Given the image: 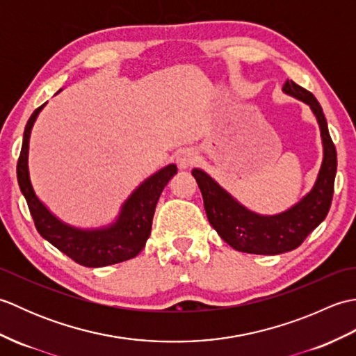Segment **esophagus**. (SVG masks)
Wrapping results in <instances>:
<instances>
[{"label": "esophagus", "mask_w": 356, "mask_h": 356, "mask_svg": "<svg viewBox=\"0 0 356 356\" xmlns=\"http://www.w3.org/2000/svg\"><path fill=\"white\" fill-rule=\"evenodd\" d=\"M176 162L182 170H188V168H191L193 165H195V162H197V156H195L193 149H182L177 153Z\"/></svg>", "instance_id": "1"}]
</instances>
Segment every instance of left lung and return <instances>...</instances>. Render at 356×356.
<instances>
[{"label": "left lung", "mask_w": 356, "mask_h": 356, "mask_svg": "<svg viewBox=\"0 0 356 356\" xmlns=\"http://www.w3.org/2000/svg\"><path fill=\"white\" fill-rule=\"evenodd\" d=\"M283 90L306 102L318 119L324 147L323 165L314 190L283 214L264 217L248 211L218 186L207 172L193 170L203 195L209 223L226 243L236 251L260 255H277L298 248L306 237L326 218L337 174V148L329 134L326 118L316 97L306 88L287 79Z\"/></svg>", "instance_id": "left-lung-1"}]
</instances>
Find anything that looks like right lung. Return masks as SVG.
<instances>
[{
	"instance_id": "add662e5",
	"label": "right lung",
	"mask_w": 356,
	"mask_h": 356,
	"mask_svg": "<svg viewBox=\"0 0 356 356\" xmlns=\"http://www.w3.org/2000/svg\"><path fill=\"white\" fill-rule=\"evenodd\" d=\"M44 105L45 104L38 107L27 120L17 163L18 185L22 195L26 197L35 228L42 238L50 241L53 246L82 266L101 268L133 259L147 243L157 200L166 184L170 182L174 174H177V166H165L163 170L157 171L154 176L145 180L125 202L118 222L110 228L81 231L67 226L59 222L55 216H51L49 209L38 200L29 179L27 154L30 130Z\"/></svg>"
}]
</instances>
